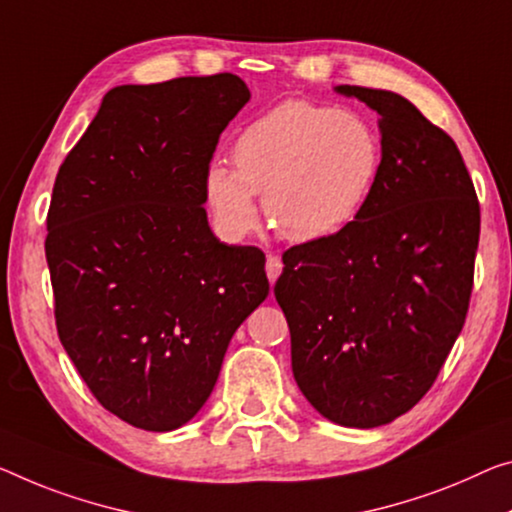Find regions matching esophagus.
Here are the masks:
<instances>
[{
  "label": "esophagus",
  "instance_id": "obj_1",
  "mask_svg": "<svg viewBox=\"0 0 512 512\" xmlns=\"http://www.w3.org/2000/svg\"><path fill=\"white\" fill-rule=\"evenodd\" d=\"M283 270V263L279 256H267L265 261V272H267V279H270V283H274L279 279V274Z\"/></svg>",
  "mask_w": 512,
  "mask_h": 512
}]
</instances>
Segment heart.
I'll return each instance as SVG.
<instances>
[{
    "label": "heart",
    "mask_w": 512,
    "mask_h": 512,
    "mask_svg": "<svg viewBox=\"0 0 512 512\" xmlns=\"http://www.w3.org/2000/svg\"><path fill=\"white\" fill-rule=\"evenodd\" d=\"M233 169L215 162L206 194L222 229L240 238L256 224L254 194L274 231L313 242L345 229L366 206L380 174V135L348 109L283 100L233 141Z\"/></svg>",
    "instance_id": "heart-1"
}]
</instances>
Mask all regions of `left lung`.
Returning a JSON list of instances; mask_svg holds the SVG:
<instances>
[{
  "instance_id": "left-lung-1",
  "label": "left lung",
  "mask_w": 512,
  "mask_h": 512,
  "mask_svg": "<svg viewBox=\"0 0 512 512\" xmlns=\"http://www.w3.org/2000/svg\"><path fill=\"white\" fill-rule=\"evenodd\" d=\"M336 91L380 114V174L355 222L283 251L274 297L306 400L338 426L375 428L426 396L462 332L481 206L455 141L410 100Z\"/></svg>"
}]
</instances>
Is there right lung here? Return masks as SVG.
<instances>
[{
	"label": "right lung",
	"mask_w": 512,
	"mask_h": 512,
	"mask_svg": "<svg viewBox=\"0 0 512 512\" xmlns=\"http://www.w3.org/2000/svg\"><path fill=\"white\" fill-rule=\"evenodd\" d=\"M249 98L231 73L116 86L54 180L45 258L61 345L135 428L190 421L270 293L263 251L219 242L203 208L219 135Z\"/></svg>",
	"instance_id": "obj_1"
}]
</instances>
